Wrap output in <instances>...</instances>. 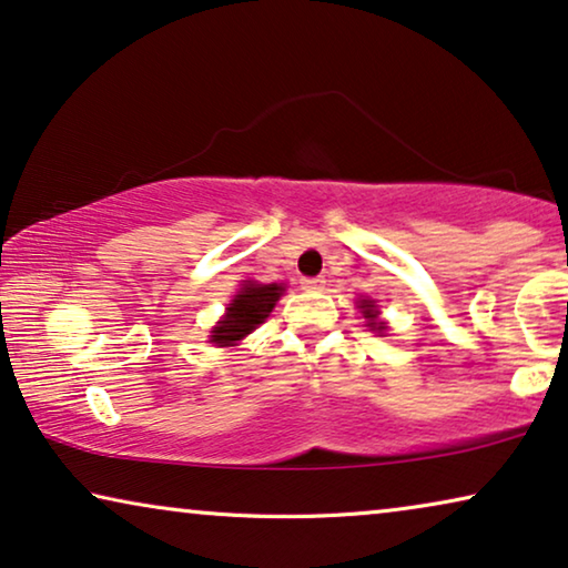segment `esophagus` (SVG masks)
<instances>
[{
    "instance_id": "obj_1",
    "label": "esophagus",
    "mask_w": 568,
    "mask_h": 568,
    "mask_svg": "<svg viewBox=\"0 0 568 568\" xmlns=\"http://www.w3.org/2000/svg\"><path fill=\"white\" fill-rule=\"evenodd\" d=\"M324 277L322 275H318V277H303V291H322V287H324Z\"/></svg>"
}]
</instances>
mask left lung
<instances>
[{"label":"left lung","mask_w":568,"mask_h":568,"mask_svg":"<svg viewBox=\"0 0 568 568\" xmlns=\"http://www.w3.org/2000/svg\"><path fill=\"white\" fill-rule=\"evenodd\" d=\"M361 308H363V314H365L367 322H371L367 326H373V329H383V324L375 322V306H373V301H361Z\"/></svg>","instance_id":"left-lung-1"}]
</instances>
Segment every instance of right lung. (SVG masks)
Segmentation results:
<instances>
[{
    "mask_svg": "<svg viewBox=\"0 0 568 568\" xmlns=\"http://www.w3.org/2000/svg\"><path fill=\"white\" fill-rule=\"evenodd\" d=\"M281 293H283V285L277 283L273 285L246 283L242 291L236 293V298L229 303L226 316H223V322H219V326L213 329L211 342H215L219 347H229L242 337H246V334L257 329V326L270 316V311H273L275 301L281 298Z\"/></svg>",
    "mask_w": 568,
    "mask_h": 568,
    "instance_id": "1",
    "label": "right lung"
}]
</instances>
